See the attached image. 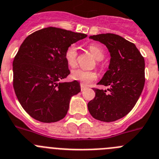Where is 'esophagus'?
I'll use <instances>...</instances> for the list:
<instances>
[{"mask_svg":"<svg viewBox=\"0 0 159 159\" xmlns=\"http://www.w3.org/2000/svg\"><path fill=\"white\" fill-rule=\"evenodd\" d=\"M84 89H86V86H84V84H81V91H84Z\"/></svg>","mask_w":159,"mask_h":159,"instance_id":"1","label":"esophagus"}]
</instances>
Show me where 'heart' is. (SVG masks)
Masks as SVG:
<instances>
[{"label":"heart","mask_w":159,"mask_h":159,"mask_svg":"<svg viewBox=\"0 0 159 159\" xmlns=\"http://www.w3.org/2000/svg\"><path fill=\"white\" fill-rule=\"evenodd\" d=\"M88 48L96 60L100 61L104 57V51L99 44H90L88 46ZM64 58L68 66L70 67L76 66L77 59H78V50L75 44H70L66 48L65 51ZM70 77L72 79L80 81L82 84H88L97 78V74L96 71L86 70L78 68L71 71Z\"/></svg>","instance_id":"1"}]
</instances>
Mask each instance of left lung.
Masks as SVG:
<instances>
[{
  "mask_svg": "<svg viewBox=\"0 0 159 159\" xmlns=\"http://www.w3.org/2000/svg\"><path fill=\"white\" fill-rule=\"evenodd\" d=\"M89 38L106 45L111 60L108 70L98 82L107 86V90L93 89L96 96L89 102V111L97 120L115 121L128 115L141 95L144 59L133 43L119 35L101 34Z\"/></svg>",
  "mask_w": 159,
  "mask_h": 159,
  "instance_id": "obj_1",
  "label": "left lung"
}]
</instances>
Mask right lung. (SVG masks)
I'll use <instances>...</instances> for the list:
<instances>
[{
    "label": "right lung",
    "instance_id": "right-lung-1",
    "mask_svg": "<svg viewBox=\"0 0 159 159\" xmlns=\"http://www.w3.org/2000/svg\"><path fill=\"white\" fill-rule=\"evenodd\" d=\"M56 27L27 37L13 60V87L26 113L41 122H56L67 114L70 98L81 92L79 82H60L70 75L64 58L70 44L86 38Z\"/></svg>",
    "mask_w": 159,
    "mask_h": 159
}]
</instances>
